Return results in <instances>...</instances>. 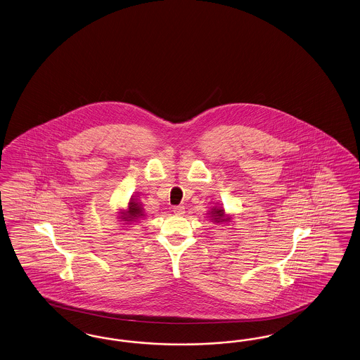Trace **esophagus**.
I'll return each mask as SVG.
<instances>
[{"label": "esophagus", "instance_id": "obj_1", "mask_svg": "<svg viewBox=\"0 0 360 360\" xmlns=\"http://www.w3.org/2000/svg\"><path fill=\"white\" fill-rule=\"evenodd\" d=\"M174 214H176V216H182V214H185V206H174L173 207Z\"/></svg>", "mask_w": 360, "mask_h": 360}]
</instances>
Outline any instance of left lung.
Instances as JSON below:
<instances>
[{
    "label": "left lung",
    "instance_id": "obj_1",
    "mask_svg": "<svg viewBox=\"0 0 360 360\" xmlns=\"http://www.w3.org/2000/svg\"><path fill=\"white\" fill-rule=\"evenodd\" d=\"M207 214H209V218L212 219V222H216V224L231 222V217L226 216V213H225V210L222 207L213 206Z\"/></svg>",
    "mask_w": 360,
    "mask_h": 360
}]
</instances>
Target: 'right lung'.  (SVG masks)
I'll return each instance as SVG.
<instances>
[{"label":"right lung","instance_id":"right-lung-1","mask_svg":"<svg viewBox=\"0 0 360 360\" xmlns=\"http://www.w3.org/2000/svg\"><path fill=\"white\" fill-rule=\"evenodd\" d=\"M143 210V206H142L141 202L138 201V198L131 197V200H129L126 210L119 212V213H120L119 218H120L124 224L129 225L131 222H138V221H141V219L146 216Z\"/></svg>","mask_w":360,"mask_h":360}]
</instances>
